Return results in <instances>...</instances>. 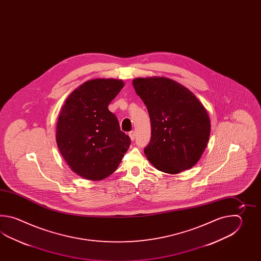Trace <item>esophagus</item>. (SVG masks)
I'll list each match as a JSON object with an SVG mask.
<instances>
[{
	"mask_svg": "<svg viewBox=\"0 0 261 261\" xmlns=\"http://www.w3.org/2000/svg\"><path fill=\"white\" fill-rule=\"evenodd\" d=\"M128 136H129V138L132 141H134V139H135V133L134 132H130V133H128Z\"/></svg>",
	"mask_w": 261,
	"mask_h": 261,
	"instance_id": "esophagus-1",
	"label": "esophagus"
}]
</instances>
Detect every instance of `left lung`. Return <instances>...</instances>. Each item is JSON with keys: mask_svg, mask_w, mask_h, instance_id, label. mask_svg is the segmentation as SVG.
Listing matches in <instances>:
<instances>
[{"mask_svg": "<svg viewBox=\"0 0 261 261\" xmlns=\"http://www.w3.org/2000/svg\"><path fill=\"white\" fill-rule=\"evenodd\" d=\"M133 85L151 120V140L144 148L150 163L170 174L192 168L204 152L211 133L203 105L170 78H135Z\"/></svg>", "mask_w": 261, "mask_h": 261, "instance_id": "obj_1", "label": "left lung"}]
</instances>
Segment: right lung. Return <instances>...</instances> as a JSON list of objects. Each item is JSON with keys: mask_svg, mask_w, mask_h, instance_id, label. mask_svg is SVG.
Masks as SVG:
<instances>
[{"mask_svg": "<svg viewBox=\"0 0 261 261\" xmlns=\"http://www.w3.org/2000/svg\"><path fill=\"white\" fill-rule=\"evenodd\" d=\"M123 87L120 79L89 80L74 89L61 107L57 145L68 166L81 177L92 181L108 177L129 147L130 139L108 109Z\"/></svg>", "mask_w": 261, "mask_h": 261, "instance_id": "add662e5", "label": "right lung"}]
</instances>
